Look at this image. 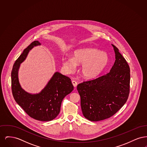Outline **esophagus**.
Masks as SVG:
<instances>
[{
    "label": "esophagus",
    "instance_id": "esophagus-1",
    "mask_svg": "<svg viewBox=\"0 0 147 147\" xmlns=\"http://www.w3.org/2000/svg\"><path fill=\"white\" fill-rule=\"evenodd\" d=\"M72 84L73 85V86H74V88H76L77 86V82H76V81H74V80H73L72 81Z\"/></svg>",
    "mask_w": 147,
    "mask_h": 147
}]
</instances>
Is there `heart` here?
I'll return each instance as SVG.
<instances>
[{
    "instance_id": "heart-1",
    "label": "heart",
    "mask_w": 147,
    "mask_h": 147,
    "mask_svg": "<svg viewBox=\"0 0 147 147\" xmlns=\"http://www.w3.org/2000/svg\"><path fill=\"white\" fill-rule=\"evenodd\" d=\"M110 58L108 54L94 48L76 49L71 57H63V68L68 73L74 71L77 64L81 65L80 72L87 79L98 77L108 66Z\"/></svg>"
}]
</instances>
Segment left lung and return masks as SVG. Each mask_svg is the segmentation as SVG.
Instances as JSON below:
<instances>
[{
	"mask_svg": "<svg viewBox=\"0 0 147 147\" xmlns=\"http://www.w3.org/2000/svg\"><path fill=\"white\" fill-rule=\"evenodd\" d=\"M112 46L116 60L110 72L77 86L83 114L91 121L110 118L124 105L128 98L129 67L119 49Z\"/></svg>",
	"mask_w": 147,
	"mask_h": 147,
	"instance_id": "obj_1",
	"label": "left lung"
}]
</instances>
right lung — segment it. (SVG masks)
<instances>
[{"mask_svg":"<svg viewBox=\"0 0 147 147\" xmlns=\"http://www.w3.org/2000/svg\"><path fill=\"white\" fill-rule=\"evenodd\" d=\"M41 45L38 41L32 42L15 61L11 74V89L15 101L28 116L38 121H49L58 115L63 98L73 91L74 86L69 78L56 71L39 93L31 94L22 88L19 80L20 64L30 50Z\"/></svg>","mask_w":147,"mask_h":147,"instance_id":"right-lung-1","label":"right lung"}]
</instances>
